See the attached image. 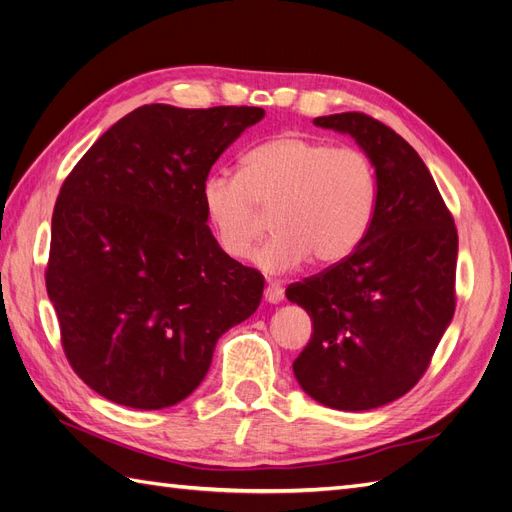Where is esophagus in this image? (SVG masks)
Segmentation results:
<instances>
[{"label": "esophagus", "instance_id": "34e87169", "mask_svg": "<svg viewBox=\"0 0 512 512\" xmlns=\"http://www.w3.org/2000/svg\"><path fill=\"white\" fill-rule=\"evenodd\" d=\"M284 299V288L275 282H269L265 286V301L267 303H280Z\"/></svg>", "mask_w": 512, "mask_h": 512}]
</instances>
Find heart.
Instances as JSON below:
<instances>
[{
	"label": "heart",
	"instance_id": "1",
	"mask_svg": "<svg viewBox=\"0 0 512 512\" xmlns=\"http://www.w3.org/2000/svg\"><path fill=\"white\" fill-rule=\"evenodd\" d=\"M378 203L374 162L356 147H333L299 132L275 134L241 158L237 173L203 183L207 220L226 256L250 258L271 211L275 235L256 254L265 273H288L312 258L329 267L348 258Z\"/></svg>",
	"mask_w": 512,
	"mask_h": 512
}]
</instances>
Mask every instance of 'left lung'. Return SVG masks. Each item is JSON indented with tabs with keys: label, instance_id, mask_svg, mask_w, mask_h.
<instances>
[{
	"label": "left lung",
	"instance_id": "left-lung-1",
	"mask_svg": "<svg viewBox=\"0 0 512 512\" xmlns=\"http://www.w3.org/2000/svg\"><path fill=\"white\" fill-rule=\"evenodd\" d=\"M314 123L367 153L378 203L348 258L288 286L314 327L292 371L318 404L361 412L391 404L425 374L455 314L457 228L425 162L389 126L363 113Z\"/></svg>",
	"mask_w": 512,
	"mask_h": 512
}]
</instances>
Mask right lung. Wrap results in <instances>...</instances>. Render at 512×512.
I'll return each mask as SVG.
<instances>
[{
    "mask_svg": "<svg viewBox=\"0 0 512 512\" xmlns=\"http://www.w3.org/2000/svg\"><path fill=\"white\" fill-rule=\"evenodd\" d=\"M265 111L145 104L108 128L57 196L46 292L89 389L119 406H175L218 339L250 318L265 277L224 254L203 183Z\"/></svg>",
    "mask_w": 512,
    "mask_h": 512,
    "instance_id": "obj_1",
    "label": "right lung"
}]
</instances>
